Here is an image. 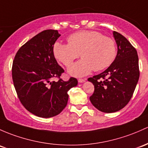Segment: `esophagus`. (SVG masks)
I'll return each mask as SVG.
<instances>
[{
	"label": "esophagus",
	"instance_id": "34e87169",
	"mask_svg": "<svg viewBox=\"0 0 148 148\" xmlns=\"http://www.w3.org/2000/svg\"><path fill=\"white\" fill-rule=\"evenodd\" d=\"M85 81H86V79H78V82L79 83H83V82H84Z\"/></svg>",
	"mask_w": 148,
	"mask_h": 148
}]
</instances>
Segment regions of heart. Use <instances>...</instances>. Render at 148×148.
Segmentation results:
<instances>
[{"label":"heart","instance_id":"heart-1","mask_svg":"<svg viewBox=\"0 0 148 148\" xmlns=\"http://www.w3.org/2000/svg\"><path fill=\"white\" fill-rule=\"evenodd\" d=\"M68 44L56 42L54 55L64 66H69L79 57L82 60L69 69L70 74L83 77L92 70L101 71L108 67L116 56V42L109 37L94 30H83L71 34Z\"/></svg>","mask_w":148,"mask_h":148}]
</instances>
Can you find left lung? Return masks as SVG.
Wrapping results in <instances>:
<instances>
[{
  "label": "left lung",
  "mask_w": 148,
  "mask_h": 148,
  "mask_svg": "<svg viewBox=\"0 0 148 148\" xmlns=\"http://www.w3.org/2000/svg\"><path fill=\"white\" fill-rule=\"evenodd\" d=\"M118 46L116 59L103 72L88 79L94 84L90 101L104 113H113L125 106L133 96L140 77L136 48L121 34L114 31Z\"/></svg>",
  "instance_id": "1"
}]
</instances>
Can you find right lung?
Returning a JSON list of instances; mask_svg holds the SVG:
<instances>
[{"instance_id":"obj_1","label":"right lung","mask_w":148,"mask_h":148,"mask_svg":"<svg viewBox=\"0 0 148 148\" xmlns=\"http://www.w3.org/2000/svg\"><path fill=\"white\" fill-rule=\"evenodd\" d=\"M60 37L57 30L46 29L32 37L18 49L12 66L17 95L29 112L42 118L57 116L68 102V91L78 84L70 77L60 78L64 70L57 63L53 48ZM54 78L58 81H53Z\"/></svg>"}]
</instances>
